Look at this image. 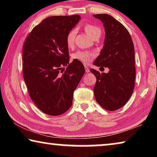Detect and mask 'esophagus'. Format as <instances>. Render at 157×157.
Returning a JSON list of instances; mask_svg holds the SVG:
<instances>
[{"label": "esophagus", "mask_w": 157, "mask_h": 157, "mask_svg": "<svg viewBox=\"0 0 157 157\" xmlns=\"http://www.w3.org/2000/svg\"><path fill=\"white\" fill-rule=\"evenodd\" d=\"M85 71H86V73H89V71H90V69H89V68L87 66H85Z\"/></svg>", "instance_id": "1"}]
</instances>
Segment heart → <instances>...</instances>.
I'll return each mask as SVG.
<instances>
[{
    "instance_id": "1",
    "label": "heart",
    "mask_w": 157,
    "mask_h": 157,
    "mask_svg": "<svg viewBox=\"0 0 157 157\" xmlns=\"http://www.w3.org/2000/svg\"><path fill=\"white\" fill-rule=\"evenodd\" d=\"M84 30L91 39L94 38V36L97 34L101 33V30L99 28L91 24H86L85 25ZM76 34V29H73V30L69 31L67 35H66V44H67L68 48H73L74 46ZM94 55L93 53L89 51H86V50H78V51L75 52L72 55V58L73 59L78 60V62L84 63V64L89 63L91 62V60L94 59Z\"/></svg>"
}]
</instances>
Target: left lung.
Here are the masks:
<instances>
[{
	"label": "left lung",
	"instance_id": "left-lung-1",
	"mask_svg": "<svg viewBox=\"0 0 157 157\" xmlns=\"http://www.w3.org/2000/svg\"><path fill=\"white\" fill-rule=\"evenodd\" d=\"M105 28L103 48L94 65L108 68L107 73L91 69L96 78L94 88L95 100L106 110L115 111L126 104L134 91L136 68L134 47L125 27L111 16L94 14Z\"/></svg>",
	"mask_w": 157,
	"mask_h": 157
}]
</instances>
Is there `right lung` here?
Listing matches in <instances>:
<instances>
[{"label": "right lung", "instance_id": "obj_1", "mask_svg": "<svg viewBox=\"0 0 157 157\" xmlns=\"http://www.w3.org/2000/svg\"><path fill=\"white\" fill-rule=\"evenodd\" d=\"M80 19L78 14L48 17L23 44V79L32 100L48 115H61L71 107L73 92L84 74L83 63L75 59L69 63L66 41Z\"/></svg>", "mask_w": 157, "mask_h": 157}]
</instances>
